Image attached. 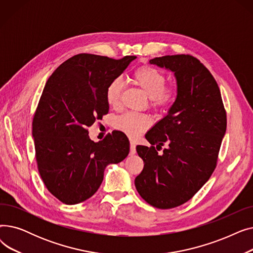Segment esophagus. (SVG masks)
Here are the masks:
<instances>
[{
    "label": "esophagus",
    "mask_w": 253,
    "mask_h": 253,
    "mask_svg": "<svg viewBox=\"0 0 253 253\" xmlns=\"http://www.w3.org/2000/svg\"><path fill=\"white\" fill-rule=\"evenodd\" d=\"M136 153V145L134 140L130 139V155H134Z\"/></svg>",
    "instance_id": "34e87169"
}]
</instances>
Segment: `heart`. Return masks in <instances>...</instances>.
I'll use <instances>...</instances> for the list:
<instances>
[{
    "instance_id": "1",
    "label": "heart",
    "mask_w": 253,
    "mask_h": 253,
    "mask_svg": "<svg viewBox=\"0 0 253 253\" xmlns=\"http://www.w3.org/2000/svg\"><path fill=\"white\" fill-rule=\"evenodd\" d=\"M133 82L149 96V106L157 112H165L174 103L177 96V88L173 85H165V76L150 65H142L132 74ZM123 89L122 80L113 79L106 86L105 99L111 106L117 108L121 101ZM151 124L150 118L142 114L126 113L119 116L115 121L116 129L124 132L130 137L139 135Z\"/></svg>"
}]
</instances>
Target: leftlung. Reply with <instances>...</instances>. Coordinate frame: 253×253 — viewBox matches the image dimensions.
Listing matches in <instances>:
<instances>
[{"instance_id":"1","label":"left lung","mask_w":253,"mask_h":253,"mask_svg":"<svg viewBox=\"0 0 253 253\" xmlns=\"http://www.w3.org/2000/svg\"><path fill=\"white\" fill-rule=\"evenodd\" d=\"M150 62L174 73L177 96L168 115L145 134L151 147H136L144 166L135 187L150 205L170 209L188 202L213 173L227 113L215 79L196 57L166 55Z\"/></svg>"}]
</instances>
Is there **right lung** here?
<instances>
[{"label":"right lung","instance_id":"right-lung-1","mask_svg":"<svg viewBox=\"0 0 253 253\" xmlns=\"http://www.w3.org/2000/svg\"><path fill=\"white\" fill-rule=\"evenodd\" d=\"M135 58L81 53L61 63L48 79L34 115L33 137L39 173L47 190L64 204L92 197L105 166L129 154L123 132L113 131L94 142L88 127L109 113L106 86Z\"/></svg>","mask_w":253,"mask_h":253}]
</instances>
